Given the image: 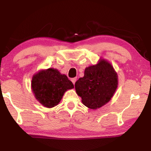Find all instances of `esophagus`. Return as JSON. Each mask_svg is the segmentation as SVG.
<instances>
[{
	"instance_id": "obj_1",
	"label": "esophagus",
	"mask_w": 151,
	"mask_h": 151,
	"mask_svg": "<svg viewBox=\"0 0 151 151\" xmlns=\"http://www.w3.org/2000/svg\"><path fill=\"white\" fill-rule=\"evenodd\" d=\"M71 81L73 82V85H75V83H76V78L75 77V78H72V79H71Z\"/></svg>"
}]
</instances>
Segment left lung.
<instances>
[{
    "label": "left lung",
    "mask_w": 151,
    "mask_h": 151,
    "mask_svg": "<svg viewBox=\"0 0 151 151\" xmlns=\"http://www.w3.org/2000/svg\"><path fill=\"white\" fill-rule=\"evenodd\" d=\"M118 85V78L111 64L101 60L86 68L85 76L75 83V90L89 109H96L109 102Z\"/></svg>",
    "instance_id": "obj_1"
}]
</instances>
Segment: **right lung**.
<instances>
[{
  "label": "right lung",
  "instance_id": "obj_1",
  "mask_svg": "<svg viewBox=\"0 0 151 151\" xmlns=\"http://www.w3.org/2000/svg\"><path fill=\"white\" fill-rule=\"evenodd\" d=\"M73 88V83L67 76L54 68L40 71L32 79V88L36 99L47 108L57 105L65 92Z\"/></svg>",
  "mask_w": 151,
  "mask_h": 151
}]
</instances>
